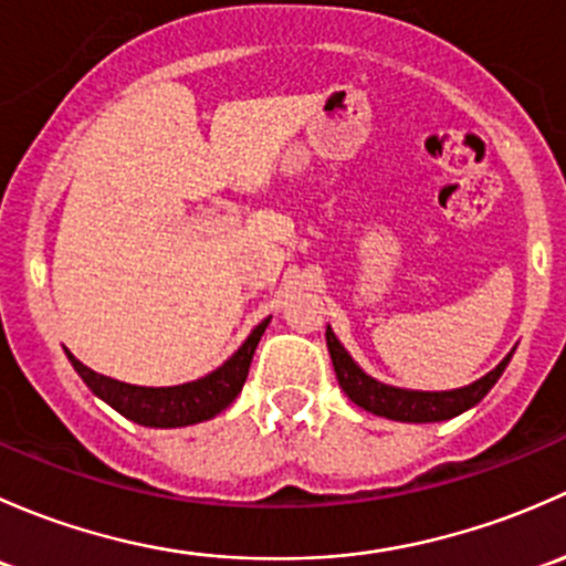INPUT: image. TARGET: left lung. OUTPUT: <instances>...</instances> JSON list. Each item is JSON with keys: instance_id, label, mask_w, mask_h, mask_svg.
Here are the masks:
<instances>
[{"instance_id": "left-lung-1", "label": "left lung", "mask_w": 566, "mask_h": 566, "mask_svg": "<svg viewBox=\"0 0 566 566\" xmlns=\"http://www.w3.org/2000/svg\"><path fill=\"white\" fill-rule=\"evenodd\" d=\"M326 348H329L337 384H340L343 392H346L359 409L376 413V417L395 419V422H444V419H452L458 417V413L469 411L471 406H476L488 392H491L493 384L499 381L501 373H504V368L512 359L510 352L496 368L485 373L480 381L469 384V387L450 389V392H419V389L389 387V384L370 378L368 373L348 357V352L340 346V340H337L335 332H332L329 326H326Z\"/></svg>"}]
</instances>
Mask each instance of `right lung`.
I'll return each mask as SVG.
<instances>
[{"label":"right lung","instance_id":"add662e5","mask_svg":"<svg viewBox=\"0 0 566 566\" xmlns=\"http://www.w3.org/2000/svg\"><path fill=\"white\" fill-rule=\"evenodd\" d=\"M266 324H270V318H264V322L255 326L248 335V340L237 348L234 357L226 359L218 370L198 378V381L177 384V387H136V384L116 381V378L101 376V373L86 368L67 348L65 354L75 373L84 378L86 387L97 398L106 400L111 409L119 411L122 417L133 419V422L144 424V428H185V424H196L203 422V419L218 417L220 411L234 403L237 395L242 392V384L250 370V359H253L255 346H259Z\"/></svg>","mask_w":566,"mask_h":566}]
</instances>
